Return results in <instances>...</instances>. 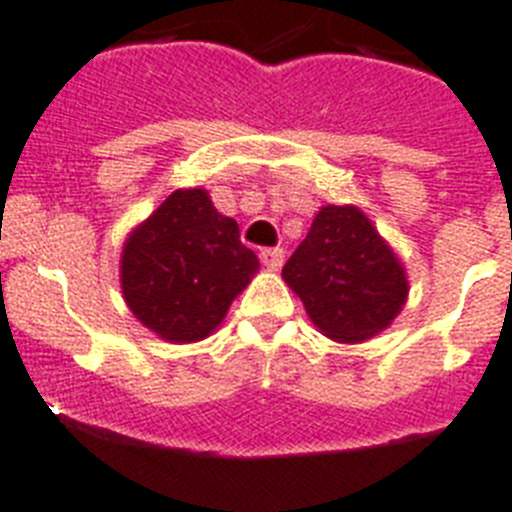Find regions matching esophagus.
I'll use <instances>...</instances> for the list:
<instances>
[{"label": "esophagus", "instance_id": "esophagus-1", "mask_svg": "<svg viewBox=\"0 0 512 512\" xmlns=\"http://www.w3.org/2000/svg\"><path fill=\"white\" fill-rule=\"evenodd\" d=\"M260 260H263L265 268L270 270H278L283 265V249L281 247H270L260 252Z\"/></svg>", "mask_w": 512, "mask_h": 512}]
</instances>
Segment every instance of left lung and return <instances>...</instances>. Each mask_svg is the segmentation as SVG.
<instances>
[{"instance_id":"1","label":"left lung","mask_w":512,"mask_h":512,"mask_svg":"<svg viewBox=\"0 0 512 512\" xmlns=\"http://www.w3.org/2000/svg\"><path fill=\"white\" fill-rule=\"evenodd\" d=\"M283 281L333 341H367L385 330L409 296L403 265L354 205H328L283 265Z\"/></svg>"}]
</instances>
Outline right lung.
I'll return each instance as SVG.
<instances>
[{
    "label": "right lung",
    "instance_id": "add662e5",
    "mask_svg": "<svg viewBox=\"0 0 512 512\" xmlns=\"http://www.w3.org/2000/svg\"><path fill=\"white\" fill-rule=\"evenodd\" d=\"M205 190H176L130 234L122 252V291L132 315L171 343L210 336L257 270Z\"/></svg>",
    "mask_w": 512,
    "mask_h": 512
}]
</instances>
